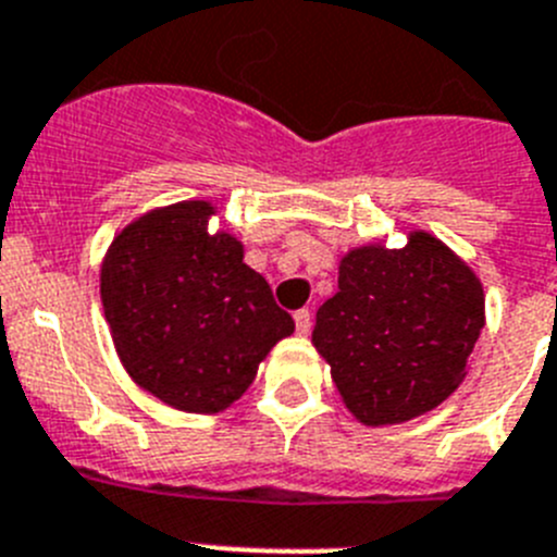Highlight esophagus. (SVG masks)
<instances>
[{"instance_id":"1","label":"esophagus","mask_w":557,"mask_h":557,"mask_svg":"<svg viewBox=\"0 0 557 557\" xmlns=\"http://www.w3.org/2000/svg\"><path fill=\"white\" fill-rule=\"evenodd\" d=\"M294 322H297V333L299 335H308L310 333V310L302 308L294 313Z\"/></svg>"}]
</instances>
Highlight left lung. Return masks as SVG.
Segmentation results:
<instances>
[{
    "instance_id": "obj_1",
    "label": "left lung",
    "mask_w": 557,
    "mask_h": 557,
    "mask_svg": "<svg viewBox=\"0 0 557 557\" xmlns=\"http://www.w3.org/2000/svg\"><path fill=\"white\" fill-rule=\"evenodd\" d=\"M485 324L483 285L430 233L341 258L338 294L315 310L313 347L369 428L438 408L460 385Z\"/></svg>"
}]
</instances>
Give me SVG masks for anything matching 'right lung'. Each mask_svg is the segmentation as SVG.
<instances>
[{
	"label": "right lung",
	"instance_id": "right-lung-1",
	"mask_svg": "<svg viewBox=\"0 0 557 557\" xmlns=\"http://www.w3.org/2000/svg\"><path fill=\"white\" fill-rule=\"evenodd\" d=\"M205 199L158 208L113 238L102 260L104 319L129 377L160 403L219 413L242 397L294 319L244 263L230 233H208Z\"/></svg>",
	"mask_w": 557,
	"mask_h": 557
}]
</instances>
